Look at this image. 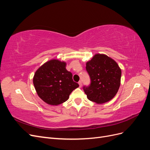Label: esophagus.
Segmentation results:
<instances>
[{
    "mask_svg": "<svg viewBox=\"0 0 150 150\" xmlns=\"http://www.w3.org/2000/svg\"><path fill=\"white\" fill-rule=\"evenodd\" d=\"M78 84H79V87L81 88V86H82V82H81V81H79Z\"/></svg>",
    "mask_w": 150,
    "mask_h": 150,
    "instance_id": "obj_1",
    "label": "esophagus"
}]
</instances>
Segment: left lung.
Returning a JSON list of instances; mask_svg holds the SVG:
<instances>
[{
    "label": "left lung",
    "instance_id": "left-lung-1",
    "mask_svg": "<svg viewBox=\"0 0 150 150\" xmlns=\"http://www.w3.org/2000/svg\"><path fill=\"white\" fill-rule=\"evenodd\" d=\"M86 69L91 83L83 89L89 100L102 104L115 97L120 86L121 70L112 59L97 54L86 63Z\"/></svg>",
    "mask_w": 150,
    "mask_h": 150
}]
</instances>
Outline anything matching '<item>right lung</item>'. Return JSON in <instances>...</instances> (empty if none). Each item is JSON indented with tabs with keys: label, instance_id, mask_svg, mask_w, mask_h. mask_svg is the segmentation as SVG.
Wrapping results in <instances>:
<instances>
[{
	"label": "right lung",
	"instance_id": "1",
	"mask_svg": "<svg viewBox=\"0 0 150 150\" xmlns=\"http://www.w3.org/2000/svg\"><path fill=\"white\" fill-rule=\"evenodd\" d=\"M66 62L49 61L36 71L33 83L40 99L51 105H58L69 99L71 92L79 87L72 74L66 69Z\"/></svg>",
	"mask_w": 150,
	"mask_h": 150
}]
</instances>
